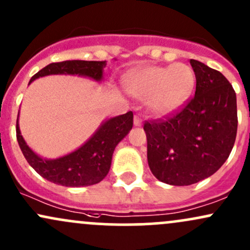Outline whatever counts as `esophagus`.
<instances>
[{"label":"esophagus","instance_id":"esophagus-1","mask_svg":"<svg viewBox=\"0 0 250 250\" xmlns=\"http://www.w3.org/2000/svg\"><path fill=\"white\" fill-rule=\"evenodd\" d=\"M141 125H142L141 117H140L139 115H135V116H134V125H136V127H140Z\"/></svg>","mask_w":250,"mask_h":250}]
</instances>
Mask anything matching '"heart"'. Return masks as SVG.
Segmentation results:
<instances>
[{"instance_id":"heart-1","label":"heart","mask_w":250,"mask_h":250,"mask_svg":"<svg viewBox=\"0 0 250 250\" xmlns=\"http://www.w3.org/2000/svg\"><path fill=\"white\" fill-rule=\"evenodd\" d=\"M131 96L148 100L155 114H174L190 100L196 85L191 66L177 62L167 66H145L131 72L125 81Z\"/></svg>"}]
</instances>
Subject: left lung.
<instances>
[{
    "label": "left lung",
    "instance_id": "1",
    "mask_svg": "<svg viewBox=\"0 0 250 250\" xmlns=\"http://www.w3.org/2000/svg\"><path fill=\"white\" fill-rule=\"evenodd\" d=\"M190 64L196 75L194 97L175 116L144 125L150 171L158 180L175 186L192 185L217 172L237 133L231 84L198 60Z\"/></svg>",
    "mask_w": 250,
    "mask_h": 250
}]
</instances>
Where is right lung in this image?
Wrapping results in <instances>:
<instances>
[{
  "label": "right lung",
  "mask_w": 250,
  "mask_h": 250,
  "mask_svg": "<svg viewBox=\"0 0 250 250\" xmlns=\"http://www.w3.org/2000/svg\"><path fill=\"white\" fill-rule=\"evenodd\" d=\"M106 62L66 60L52 62L35 73L29 84L40 77L51 75H71L87 77L102 82L103 68ZM20 112V111H19ZM133 128V112L110 117L103 121L100 127L84 145L57 159H46L33 152L21 135L19 119L16 121V139L27 163L41 177L57 185L67 188H82L102 182L111 166L114 150L121 140L127 136Z\"/></svg>",
  "instance_id": "obj_1"
}]
</instances>
